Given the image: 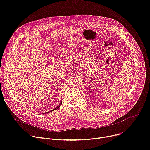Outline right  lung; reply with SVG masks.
Here are the masks:
<instances>
[{"instance_id": "obj_1", "label": "right lung", "mask_w": 150, "mask_h": 150, "mask_svg": "<svg viewBox=\"0 0 150 150\" xmlns=\"http://www.w3.org/2000/svg\"><path fill=\"white\" fill-rule=\"evenodd\" d=\"M61 104H62V102H61V103H60V105H59V106H58L57 107H56V108L55 109H54V110H52V111H54V110H57V109H58V108H59V107L60 106Z\"/></svg>"}]
</instances>
